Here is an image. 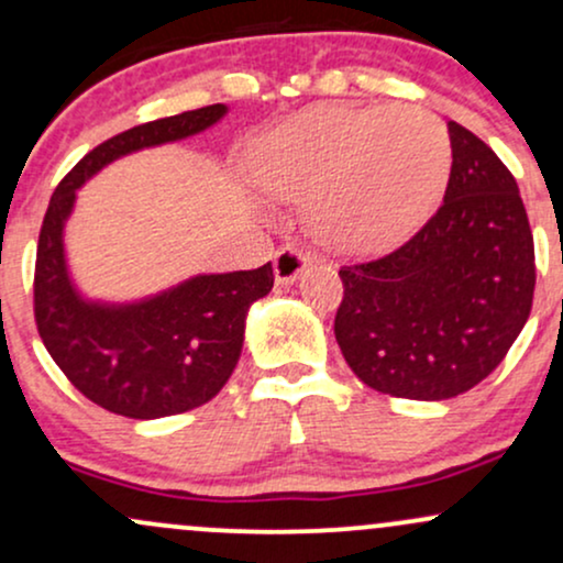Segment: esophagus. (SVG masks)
Segmentation results:
<instances>
[{
	"label": "esophagus",
	"mask_w": 563,
	"mask_h": 563,
	"mask_svg": "<svg viewBox=\"0 0 563 563\" xmlns=\"http://www.w3.org/2000/svg\"><path fill=\"white\" fill-rule=\"evenodd\" d=\"M309 256L303 254L299 249H280L275 254V280L280 283V286H288V283H294L296 277L303 273V267H307Z\"/></svg>",
	"instance_id": "obj_1"
}]
</instances>
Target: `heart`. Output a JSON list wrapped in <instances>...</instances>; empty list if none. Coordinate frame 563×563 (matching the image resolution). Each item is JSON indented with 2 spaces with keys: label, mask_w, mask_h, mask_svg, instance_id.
I'll list each match as a JSON object with an SVG mask.
<instances>
[{
  "label": "heart",
  "mask_w": 563,
  "mask_h": 563,
  "mask_svg": "<svg viewBox=\"0 0 563 563\" xmlns=\"http://www.w3.org/2000/svg\"><path fill=\"white\" fill-rule=\"evenodd\" d=\"M444 121L418 106H320L273 129L251 151V177L277 200H307L331 243L373 245L410 228L448 183Z\"/></svg>",
  "instance_id": "obj_1"
}]
</instances>
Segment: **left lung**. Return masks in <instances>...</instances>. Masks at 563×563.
Returning a JSON list of instances; mask_svg holds the SVG:
<instances>
[{
	"label": "left lung",
	"mask_w": 563,
	"mask_h": 563,
	"mask_svg": "<svg viewBox=\"0 0 563 563\" xmlns=\"http://www.w3.org/2000/svg\"><path fill=\"white\" fill-rule=\"evenodd\" d=\"M442 206L389 254L341 267L335 341L363 384L450 399L482 384L532 309L534 241L519 185L493 147L450 121Z\"/></svg>",
	"instance_id": "left-lung-1"
}]
</instances>
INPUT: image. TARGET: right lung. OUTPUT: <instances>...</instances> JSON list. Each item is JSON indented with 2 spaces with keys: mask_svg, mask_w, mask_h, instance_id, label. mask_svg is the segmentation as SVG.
<instances>
[{
  "mask_svg": "<svg viewBox=\"0 0 563 563\" xmlns=\"http://www.w3.org/2000/svg\"><path fill=\"white\" fill-rule=\"evenodd\" d=\"M217 106L115 134L57 185L36 249L34 312L44 346L95 405L134 421L177 416L214 399L241 360L251 303L273 290V264L203 273L132 301L89 299L66 254L76 192L113 161L206 132L228 115Z\"/></svg>",
  "mask_w": 563,
  "mask_h": 563,
  "instance_id": "add662e5",
  "label": "right lung"
}]
</instances>
